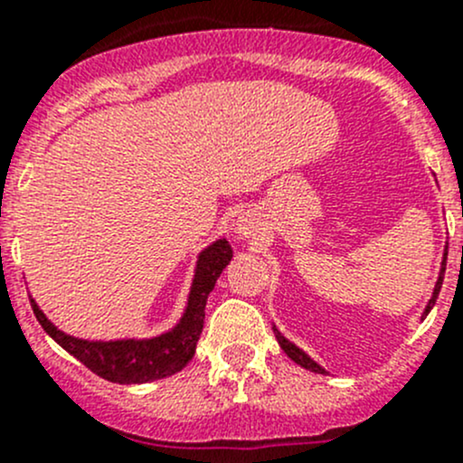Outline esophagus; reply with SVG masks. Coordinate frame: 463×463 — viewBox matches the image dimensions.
<instances>
[{
	"label": "esophagus",
	"mask_w": 463,
	"mask_h": 463,
	"mask_svg": "<svg viewBox=\"0 0 463 463\" xmlns=\"http://www.w3.org/2000/svg\"><path fill=\"white\" fill-rule=\"evenodd\" d=\"M260 232L258 223H255V219L250 217V214H246V217H240V222L235 223V235L237 240H255Z\"/></svg>",
	"instance_id": "esophagus-1"
}]
</instances>
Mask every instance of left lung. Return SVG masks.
Returning a JSON list of instances; mask_svg holds the SVG:
<instances>
[{
  "label": "left lung",
  "mask_w": 463,
  "mask_h": 463,
  "mask_svg": "<svg viewBox=\"0 0 463 463\" xmlns=\"http://www.w3.org/2000/svg\"><path fill=\"white\" fill-rule=\"evenodd\" d=\"M446 258H448V246H446V253H443L441 273H439V279H437V284H434V293H432L430 302H428L426 311H423V318H426V316L430 314V309H432V307H434V302H437V298H439V291H441V284H443V273H446ZM275 338H278L279 347L284 349V354H287V356L291 358L293 363H298V365H300V367H305V370H311V372H316V374H325V370H322V367L318 365V363H316V361H311V358L307 356V354L302 352V349H298L296 345H293V343H288V340L284 338V335L279 334L278 329H275Z\"/></svg>",
  "instance_id": "8db88e82"
}]
</instances>
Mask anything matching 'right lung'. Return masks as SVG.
Instances as JSON below:
<instances>
[{
	"mask_svg": "<svg viewBox=\"0 0 463 463\" xmlns=\"http://www.w3.org/2000/svg\"><path fill=\"white\" fill-rule=\"evenodd\" d=\"M232 260V249L226 240H217L208 249L202 250L194 270L193 288H190L188 307H185L184 318L179 325L167 334L156 335L147 340H82L67 335L60 331L44 314L35 300L31 298L33 314L42 329L55 340L62 349H67L71 356H76L82 365L89 367L93 374L105 381L120 383V385H134V383H149L176 374L184 370L194 356L197 340L202 335L205 302L214 282Z\"/></svg>",
	"mask_w": 463,
	"mask_h": 463,
	"instance_id": "1",
	"label": "right lung"
}]
</instances>
